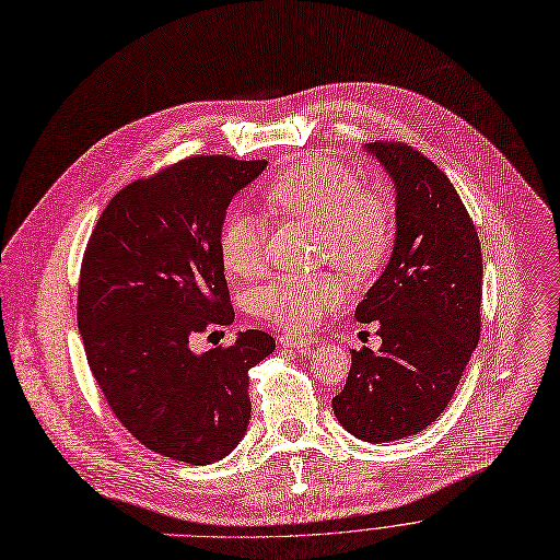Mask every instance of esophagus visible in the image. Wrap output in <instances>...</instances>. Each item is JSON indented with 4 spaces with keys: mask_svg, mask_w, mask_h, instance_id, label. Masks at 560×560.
<instances>
[{
    "mask_svg": "<svg viewBox=\"0 0 560 560\" xmlns=\"http://www.w3.org/2000/svg\"><path fill=\"white\" fill-rule=\"evenodd\" d=\"M279 343L283 346V348H308V346H313L315 343V339L313 337H301V335H281L279 337Z\"/></svg>",
    "mask_w": 560,
    "mask_h": 560,
    "instance_id": "obj_1",
    "label": "esophagus"
}]
</instances>
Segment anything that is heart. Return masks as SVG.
<instances>
[{
    "label": "heart",
    "mask_w": 560,
    "mask_h": 560,
    "mask_svg": "<svg viewBox=\"0 0 560 560\" xmlns=\"http://www.w3.org/2000/svg\"><path fill=\"white\" fill-rule=\"evenodd\" d=\"M266 200L283 214L322 228L319 257L364 277L382 266L393 245L395 206L382 185H366L348 165L330 156H308L290 165L266 189ZM264 221L247 210L230 212L219 230L223 266L238 277L264 266ZM346 283L335 272L277 275L252 290V311L264 319L308 330L337 308Z\"/></svg>",
    "instance_id": "obj_1"
}]
</instances>
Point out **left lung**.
I'll return each instance as SVG.
<instances>
[{"instance_id": "8db88e82", "label": "left lung", "mask_w": 560, "mask_h": 560, "mask_svg": "<svg viewBox=\"0 0 560 560\" xmlns=\"http://www.w3.org/2000/svg\"><path fill=\"white\" fill-rule=\"evenodd\" d=\"M395 183V243L354 311L380 322L382 348L350 350L332 397L339 424L364 442L424 431L451 401L480 339L482 254L474 221L446 174L399 140L366 147Z\"/></svg>"}]
</instances>
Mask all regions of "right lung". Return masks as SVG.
Returning a JSON list of instances; mask_svg holds the SVG:
<instances>
[{
    "label": "right lung",
    "instance_id": "add662e5",
    "mask_svg": "<svg viewBox=\"0 0 560 560\" xmlns=\"http://www.w3.org/2000/svg\"><path fill=\"white\" fill-rule=\"evenodd\" d=\"M266 165L194 156L133 180L84 249L78 328L89 369L118 422L172 460L212 465L241 442L247 371L275 350L264 330L189 348L194 335L234 322L219 230L232 196Z\"/></svg>",
    "mask_w": 560,
    "mask_h": 560
}]
</instances>
